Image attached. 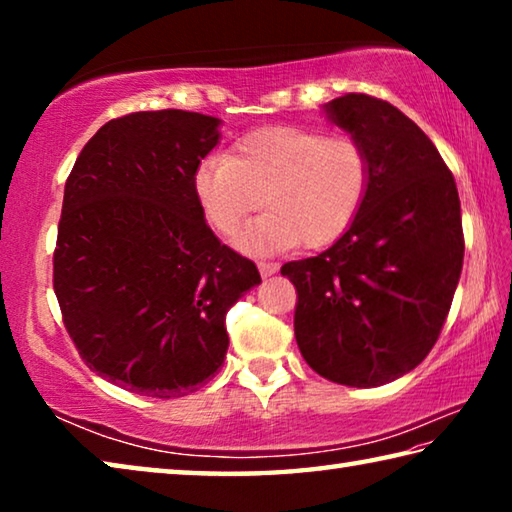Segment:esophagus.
<instances>
[{
    "label": "esophagus",
    "instance_id": "esophagus-1",
    "mask_svg": "<svg viewBox=\"0 0 512 512\" xmlns=\"http://www.w3.org/2000/svg\"><path fill=\"white\" fill-rule=\"evenodd\" d=\"M257 268H259V273H262V277H271L277 271V264H273V262H259Z\"/></svg>",
    "mask_w": 512,
    "mask_h": 512
}]
</instances>
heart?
<instances>
[{"mask_svg":"<svg viewBox=\"0 0 512 512\" xmlns=\"http://www.w3.org/2000/svg\"><path fill=\"white\" fill-rule=\"evenodd\" d=\"M368 187L366 146L298 126L259 128L232 155H212L194 173L196 201L221 235L268 207L237 239L248 253L332 244L357 219Z\"/></svg>","mask_w":512,"mask_h":512,"instance_id":"obj_1","label":"heart"}]
</instances>
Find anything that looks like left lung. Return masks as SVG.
I'll return each mask as SVG.
<instances>
[{
    "label": "left lung",
    "instance_id": "1",
    "mask_svg": "<svg viewBox=\"0 0 512 512\" xmlns=\"http://www.w3.org/2000/svg\"><path fill=\"white\" fill-rule=\"evenodd\" d=\"M370 155L357 219L332 248L282 266L298 291L293 329L320 377L370 388L411 372L436 345L463 268L452 171L404 112L368 94L325 103Z\"/></svg>",
    "mask_w": 512,
    "mask_h": 512
}]
</instances>
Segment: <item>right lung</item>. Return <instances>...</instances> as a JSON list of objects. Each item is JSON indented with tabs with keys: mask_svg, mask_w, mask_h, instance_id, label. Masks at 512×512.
I'll list each match as a JSON object with an SVG mask.
<instances>
[{
	"mask_svg": "<svg viewBox=\"0 0 512 512\" xmlns=\"http://www.w3.org/2000/svg\"><path fill=\"white\" fill-rule=\"evenodd\" d=\"M221 119L151 110L110 119L65 183L54 291L85 366L126 391L183 397L223 366L225 314L262 282L216 239L194 194Z\"/></svg>",
	"mask_w": 512,
	"mask_h": 512,
	"instance_id": "add662e5",
	"label": "right lung"
}]
</instances>
